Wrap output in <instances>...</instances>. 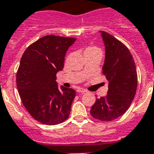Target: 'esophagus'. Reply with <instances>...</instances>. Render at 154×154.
<instances>
[{"label": "esophagus", "instance_id": "esophagus-1", "mask_svg": "<svg viewBox=\"0 0 154 154\" xmlns=\"http://www.w3.org/2000/svg\"><path fill=\"white\" fill-rule=\"evenodd\" d=\"M77 92H87V90L86 89H85V88H77Z\"/></svg>", "mask_w": 154, "mask_h": 154}]
</instances>
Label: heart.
Masks as SVG:
<instances>
[{"label":"heart","instance_id":"obj_1","mask_svg":"<svg viewBox=\"0 0 154 154\" xmlns=\"http://www.w3.org/2000/svg\"><path fill=\"white\" fill-rule=\"evenodd\" d=\"M85 55L92 54H100V50L95 46H88L85 50Z\"/></svg>","mask_w":154,"mask_h":154}]
</instances>
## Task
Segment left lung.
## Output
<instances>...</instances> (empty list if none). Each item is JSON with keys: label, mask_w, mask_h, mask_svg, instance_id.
<instances>
[{"label": "left lung", "mask_w": 154, "mask_h": 154, "mask_svg": "<svg viewBox=\"0 0 154 154\" xmlns=\"http://www.w3.org/2000/svg\"><path fill=\"white\" fill-rule=\"evenodd\" d=\"M100 32L106 52L102 70L109 87L105 97L96 100L90 114L100 121H112L122 116L132 103L138 86V74L127 46L109 33Z\"/></svg>", "instance_id": "left-lung-1"}]
</instances>
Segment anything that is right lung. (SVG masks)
Listing matches in <instances>:
<instances>
[{
  "mask_svg": "<svg viewBox=\"0 0 154 154\" xmlns=\"http://www.w3.org/2000/svg\"><path fill=\"white\" fill-rule=\"evenodd\" d=\"M76 38L43 36L25 50L16 73V86L23 106L38 122L62 123L70 114L73 88H57L56 74L64 67L66 51Z\"/></svg>",
  "mask_w": 154,
  "mask_h": 154,
  "instance_id": "add662e5",
  "label": "right lung"
}]
</instances>
